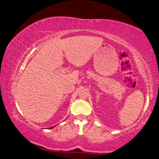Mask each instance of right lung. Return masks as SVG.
Masks as SVG:
<instances>
[{"mask_svg": "<svg viewBox=\"0 0 159 159\" xmlns=\"http://www.w3.org/2000/svg\"><path fill=\"white\" fill-rule=\"evenodd\" d=\"M54 126H52V127H51V128H49V129H52V128H54Z\"/></svg>", "mask_w": 159, "mask_h": 159, "instance_id": "1", "label": "right lung"}]
</instances>
